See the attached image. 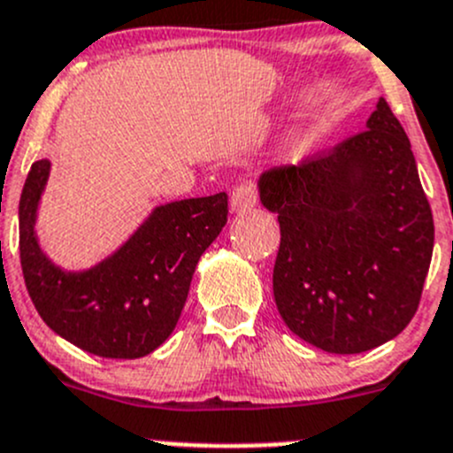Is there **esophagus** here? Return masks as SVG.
<instances>
[{
	"label": "esophagus",
	"instance_id": "obj_1",
	"mask_svg": "<svg viewBox=\"0 0 453 453\" xmlns=\"http://www.w3.org/2000/svg\"><path fill=\"white\" fill-rule=\"evenodd\" d=\"M257 203H258L257 183L243 181L234 188V192H232L230 205L234 212H248V210H252Z\"/></svg>",
	"mask_w": 453,
	"mask_h": 453
}]
</instances>
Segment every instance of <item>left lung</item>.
<instances>
[{
  "mask_svg": "<svg viewBox=\"0 0 453 453\" xmlns=\"http://www.w3.org/2000/svg\"><path fill=\"white\" fill-rule=\"evenodd\" d=\"M258 188L279 214L272 288L296 336L329 354H361L410 325L432 263L434 219L388 101L365 130L270 170Z\"/></svg>",
  "mask_w": 453,
  "mask_h": 453,
  "instance_id": "obj_1",
  "label": "left lung"
}]
</instances>
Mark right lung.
<instances>
[{
	"instance_id": "add662e5",
	"label": "right lung",
	"mask_w": 453,
	"mask_h": 453,
	"mask_svg": "<svg viewBox=\"0 0 453 453\" xmlns=\"http://www.w3.org/2000/svg\"><path fill=\"white\" fill-rule=\"evenodd\" d=\"M50 161L30 165L19 199V258L43 323L83 352L142 358L173 334L192 274L227 221V195L161 205L133 239L86 272H64L39 250L35 214Z\"/></svg>"
}]
</instances>
